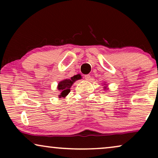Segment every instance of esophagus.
<instances>
[{
    "mask_svg": "<svg viewBox=\"0 0 158 158\" xmlns=\"http://www.w3.org/2000/svg\"><path fill=\"white\" fill-rule=\"evenodd\" d=\"M90 78H91V77H90V75H85V79L86 80V81H90Z\"/></svg>",
    "mask_w": 158,
    "mask_h": 158,
    "instance_id": "obj_1",
    "label": "esophagus"
}]
</instances>
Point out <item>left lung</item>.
Returning a JSON list of instances; mask_svg holds the SVG:
<instances>
[{"instance_id":"left-lung-1","label":"left lung","mask_w":158,"mask_h":158,"mask_svg":"<svg viewBox=\"0 0 158 158\" xmlns=\"http://www.w3.org/2000/svg\"><path fill=\"white\" fill-rule=\"evenodd\" d=\"M103 85H104V87H103V88H103V90H109V88H108V85H107V84H103Z\"/></svg>"}]
</instances>
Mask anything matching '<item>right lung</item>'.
<instances>
[{
	"instance_id": "1",
	"label": "right lung",
	"mask_w": 158,
	"mask_h": 158,
	"mask_svg": "<svg viewBox=\"0 0 158 158\" xmlns=\"http://www.w3.org/2000/svg\"><path fill=\"white\" fill-rule=\"evenodd\" d=\"M82 77L80 74H77L76 75H74L73 77H71L70 78L64 79L62 81H60L57 85V89L60 92V94L59 95V98H65V97L69 94L70 92L71 86L73 84L75 83L77 80L81 79Z\"/></svg>"
}]
</instances>
